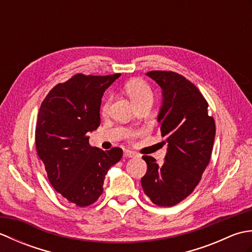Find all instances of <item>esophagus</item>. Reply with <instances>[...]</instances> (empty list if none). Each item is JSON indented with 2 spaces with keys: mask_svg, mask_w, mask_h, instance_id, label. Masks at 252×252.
Returning <instances> with one entry per match:
<instances>
[{
  "mask_svg": "<svg viewBox=\"0 0 252 252\" xmlns=\"http://www.w3.org/2000/svg\"><path fill=\"white\" fill-rule=\"evenodd\" d=\"M123 155H125L126 157H129V158L137 156V154L135 152H132V151H130V149H126L125 153H123Z\"/></svg>",
  "mask_w": 252,
  "mask_h": 252,
  "instance_id": "34e87169",
  "label": "esophagus"
}]
</instances>
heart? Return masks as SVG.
<instances>
[{
  "instance_id": "1",
  "label": "heart",
  "mask_w": 252,
  "mask_h": 252,
  "mask_svg": "<svg viewBox=\"0 0 252 252\" xmlns=\"http://www.w3.org/2000/svg\"><path fill=\"white\" fill-rule=\"evenodd\" d=\"M125 90L136 107H140L145 104H153L154 92L152 88L149 87V84L146 81H144V80H141V79L131 80L130 82H127L125 85ZM110 104H111V96H109V97H107L105 99L103 106H101V111L103 112L108 111ZM138 133H140L138 131H130L127 132L126 137L132 140V138H134L138 135Z\"/></svg>"
}]
</instances>
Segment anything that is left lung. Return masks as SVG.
<instances>
[{
  "mask_svg": "<svg viewBox=\"0 0 252 252\" xmlns=\"http://www.w3.org/2000/svg\"><path fill=\"white\" fill-rule=\"evenodd\" d=\"M146 76L162 89L158 121L168 152L161 165L154 157L143 156L147 171L141 183L153 203L172 207L189 196L199 183L211 158L216 122L209 116L200 91L182 74L153 70Z\"/></svg>",
  "mask_w": 252,
  "mask_h": 252,
  "instance_id": "left-lung-1",
  "label": "left lung"
}]
</instances>
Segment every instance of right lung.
<instances>
[{
	"instance_id": "right-lung-1",
	"label": "right lung",
	"mask_w": 252,
	"mask_h": 252,
	"mask_svg": "<svg viewBox=\"0 0 252 252\" xmlns=\"http://www.w3.org/2000/svg\"><path fill=\"white\" fill-rule=\"evenodd\" d=\"M120 77L77 73L56 84L42 101L35 126L37 156L57 192L78 207L92 205L103 194L105 175L122 158V149L90 145V131L100 123L105 90Z\"/></svg>"
}]
</instances>
